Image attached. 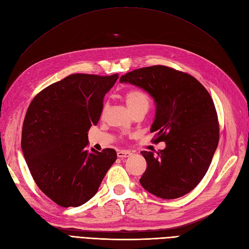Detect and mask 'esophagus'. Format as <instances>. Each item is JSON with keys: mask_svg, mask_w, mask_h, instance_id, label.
I'll list each match as a JSON object with an SVG mask.
<instances>
[{"mask_svg": "<svg viewBox=\"0 0 249 249\" xmlns=\"http://www.w3.org/2000/svg\"><path fill=\"white\" fill-rule=\"evenodd\" d=\"M132 156V153L129 152V150H118L117 152V157L120 158V159H124V158H127Z\"/></svg>", "mask_w": 249, "mask_h": 249, "instance_id": "1", "label": "esophagus"}]
</instances>
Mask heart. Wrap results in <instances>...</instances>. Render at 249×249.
Wrapping results in <instances>:
<instances>
[{"instance_id": "obj_1", "label": "heart", "mask_w": 249, "mask_h": 249, "mask_svg": "<svg viewBox=\"0 0 249 249\" xmlns=\"http://www.w3.org/2000/svg\"><path fill=\"white\" fill-rule=\"evenodd\" d=\"M127 108L131 112L137 109H145L147 111L149 107V96L141 89H131L124 95Z\"/></svg>"}]
</instances>
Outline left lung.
<instances>
[{"instance_id": "8db88e82", "label": "left lung", "mask_w": 249, "mask_h": 249, "mask_svg": "<svg viewBox=\"0 0 249 249\" xmlns=\"http://www.w3.org/2000/svg\"><path fill=\"white\" fill-rule=\"evenodd\" d=\"M119 81L153 97L156 116L150 132H156L154 142L166 143L157 155L141 152L147 164L141 186L164 199L189 193L205 177L219 141L212 97L194 77L163 65L135 70Z\"/></svg>"}]
</instances>
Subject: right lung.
I'll list each match as a JSON object with an SVG mask.
<instances>
[{"instance_id":"right-lung-1","label":"right lung","mask_w":249,"mask_h":249,"mask_svg":"<svg viewBox=\"0 0 249 249\" xmlns=\"http://www.w3.org/2000/svg\"><path fill=\"white\" fill-rule=\"evenodd\" d=\"M117 79V73L71 74L44 88L27 110L22 154L36 185L59 206L92 198L117 159L113 148L86 149L88 131L99 123L104 97Z\"/></svg>"}]
</instances>
